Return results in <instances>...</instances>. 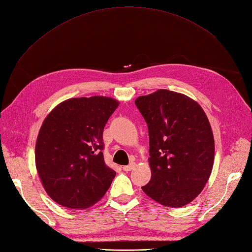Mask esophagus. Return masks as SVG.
<instances>
[{
	"label": "esophagus",
	"instance_id": "34e87169",
	"mask_svg": "<svg viewBox=\"0 0 252 252\" xmlns=\"http://www.w3.org/2000/svg\"><path fill=\"white\" fill-rule=\"evenodd\" d=\"M134 167H135V163H130L129 165L124 166L123 167V170L124 171H130V170H132L134 168Z\"/></svg>",
	"mask_w": 252,
	"mask_h": 252
}]
</instances>
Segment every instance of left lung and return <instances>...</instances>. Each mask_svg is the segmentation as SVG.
<instances>
[{
	"mask_svg": "<svg viewBox=\"0 0 252 252\" xmlns=\"http://www.w3.org/2000/svg\"><path fill=\"white\" fill-rule=\"evenodd\" d=\"M135 105L149 132L151 179L143 191L167 207L192 202L208 182L215 139L203 108L189 96L158 89Z\"/></svg>",
	"mask_w": 252,
	"mask_h": 252,
	"instance_id": "8db88e82",
	"label": "left lung"
}]
</instances>
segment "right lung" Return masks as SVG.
<instances>
[{"mask_svg":"<svg viewBox=\"0 0 252 252\" xmlns=\"http://www.w3.org/2000/svg\"><path fill=\"white\" fill-rule=\"evenodd\" d=\"M119 102L108 96L73 97L44 120L35 144V166L47 194L71 209L100 201L116 171L105 164L103 131Z\"/></svg>","mask_w":252,"mask_h":252,"instance_id":"add662e5","label":"right lung"}]
</instances>
